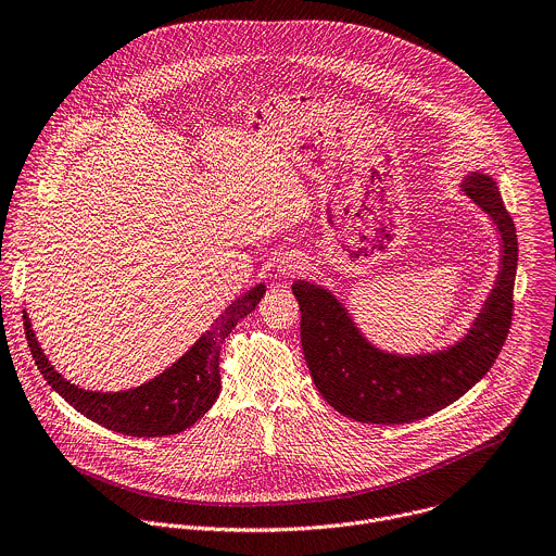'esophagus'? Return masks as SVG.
Masks as SVG:
<instances>
[{
  "label": "esophagus",
  "instance_id": "1",
  "mask_svg": "<svg viewBox=\"0 0 556 556\" xmlns=\"http://www.w3.org/2000/svg\"><path fill=\"white\" fill-rule=\"evenodd\" d=\"M302 269H304V263H302V258L295 256V254H285V256L278 261V265H276V271H278L282 278H293V276H298Z\"/></svg>",
  "mask_w": 556,
  "mask_h": 556
}]
</instances>
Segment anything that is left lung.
I'll use <instances>...</instances> for the list:
<instances>
[{
  "label": "left lung",
  "instance_id": "1",
  "mask_svg": "<svg viewBox=\"0 0 556 556\" xmlns=\"http://www.w3.org/2000/svg\"><path fill=\"white\" fill-rule=\"evenodd\" d=\"M459 190L495 223L502 242L500 274L470 329L433 353L400 355L368 342L344 302L309 280H295L300 340L320 395L364 424H408L433 415L470 391L497 359L513 323L517 231L492 176L470 172Z\"/></svg>",
  "mask_w": 556,
  "mask_h": 556
}]
</instances>
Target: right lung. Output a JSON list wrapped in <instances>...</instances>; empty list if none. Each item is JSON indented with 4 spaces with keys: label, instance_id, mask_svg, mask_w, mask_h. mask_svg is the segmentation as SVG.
<instances>
[{
    "label": "right lung",
    "instance_id": "add662e5",
    "mask_svg": "<svg viewBox=\"0 0 556 556\" xmlns=\"http://www.w3.org/2000/svg\"><path fill=\"white\" fill-rule=\"evenodd\" d=\"M265 291L267 289L261 282L236 298L210 331H205L161 376L137 389L116 393L86 391L68 382L54 371V366L43 355L26 314L24 329L39 374L73 408L121 435L163 438L190 428L212 408L220 393V344L247 314L256 309Z\"/></svg>",
    "mask_w": 556,
    "mask_h": 556
}]
</instances>
